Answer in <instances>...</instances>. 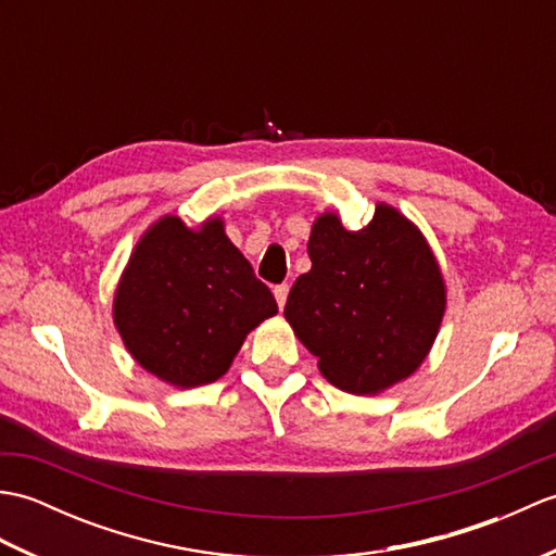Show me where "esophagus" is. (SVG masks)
<instances>
[{"label": "esophagus", "instance_id": "obj_1", "mask_svg": "<svg viewBox=\"0 0 556 556\" xmlns=\"http://www.w3.org/2000/svg\"><path fill=\"white\" fill-rule=\"evenodd\" d=\"M287 296H289V287H287V285H279V287H275V299H277L279 311L285 308V305H287Z\"/></svg>", "mask_w": 556, "mask_h": 556}]
</instances>
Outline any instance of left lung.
<instances>
[{
    "mask_svg": "<svg viewBox=\"0 0 556 556\" xmlns=\"http://www.w3.org/2000/svg\"><path fill=\"white\" fill-rule=\"evenodd\" d=\"M311 271L291 287L285 317L341 392L375 396L416 372L446 311L442 267L422 231L387 203L351 231L317 215Z\"/></svg>",
    "mask_w": 556,
    "mask_h": 556,
    "instance_id": "obj_1",
    "label": "left lung"
}]
</instances>
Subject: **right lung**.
I'll return each mask as SVG.
<instances>
[{"label": "right lung", "instance_id": "1", "mask_svg": "<svg viewBox=\"0 0 556 556\" xmlns=\"http://www.w3.org/2000/svg\"><path fill=\"white\" fill-rule=\"evenodd\" d=\"M275 315V296L229 241L222 217H207L200 227L176 215L152 222L112 303L126 351L176 389L219 380L245 337Z\"/></svg>", "mask_w": 556, "mask_h": 556}]
</instances>
